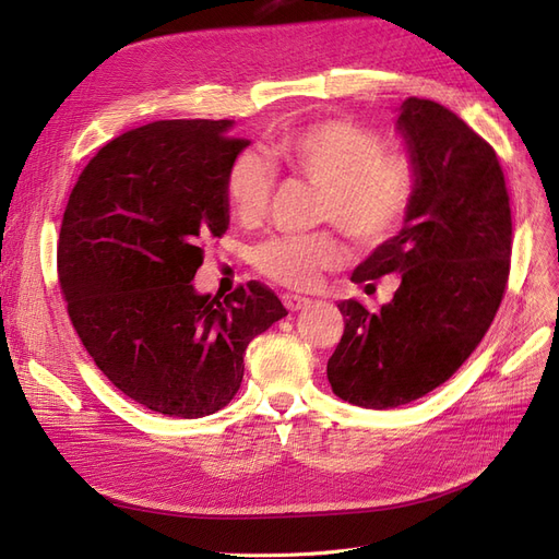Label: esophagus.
Listing matches in <instances>:
<instances>
[{
	"instance_id": "1",
	"label": "esophagus",
	"mask_w": 559,
	"mask_h": 559,
	"mask_svg": "<svg viewBox=\"0 0 559 559\" xmlns=\"http://www.w3.org/2000/svg\"><path fill=\"white\" fill-rule=\"evenodd\" d=\"M282 302H284V307H286L288 311H300V309H305L311 300L305 298V296H296V294H284V296H282Z\"/></svg>"
}]
</instances>
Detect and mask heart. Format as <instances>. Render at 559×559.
Instances as JSON below:
<instances>
[{"instance_id":"heart-1","label":"heart","mask_w":559,"mask_h":559,"mask_svg":"<svg viewBox=\"0 0 559 559\" xmlns=\"http://www.w3.org/2000/svg\"><path fill=\"white\" fill-rule=\"evenodd\" d=\"M286 171L321 190L319 219L332 222L360 248L392 238L411 213L417 176L401 153H388L381 132L350 119H325L288 130L271 144ZM275 186L261 153L238 151L225 174V199L240 222L259 219ZM344 261V248L328 231L275 236L254 250L259 271L284 286H314Z\"/></svg>"}]
</instances>
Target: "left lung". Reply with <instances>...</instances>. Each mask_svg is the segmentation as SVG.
<instances>
[{
  "label": "left lung",
  "mask_w": 559,
  "mask_h": 559,
  "mask_svg": "<svg viewBox=\"0 0 559 559\" xmlns=\"http://www.w3.org/2000/svg\"><path fill=\"white\" fill-rule=\"evenodd\" d=\"M417 176L401 231L350 282L399 273L378 314L340 302L344 334L328 360L332 392L362 408H396L442 385L493 323L509 280L511 209L498 155L440 103L408 98L396 121Z\"/></svg>",
  "instance_id": "obj_1"
}]
</instances>
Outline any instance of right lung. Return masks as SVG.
<instances>
[{"instance_id": "add662e5", "label": "right lung", "mask_w": 559, "mask_h": 559, "mask_svg": "<svg viewBox=\"0 0 559 559\" xmlns=\"http://www.w3.org/2000/svg\"><path fill=\"white\" fill-rule=\"evenodd\" d=\"M229 128L176 119L123 132L82 169L61 219L57 271L78 337L111 385L169 417L225 408L245 348L286 317L259 282L225 300L192 286L202 240L229 227L227 167L250 144Z\"/></svg>"}]
</instances>
